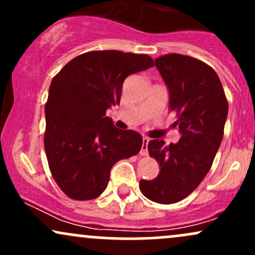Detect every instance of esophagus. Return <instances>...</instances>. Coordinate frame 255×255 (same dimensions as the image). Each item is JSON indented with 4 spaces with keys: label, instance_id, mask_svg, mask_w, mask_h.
Listing matches in <instances>:
<instances>
[{
    "label": "esophagus",
    "instance_id": "esophagus-1",
    "mask_svg": "<svg viewBox=\"0 0 255 255\" xmlns=\"http://www.w3.org/2000/svg\"><path fill=\"white\" fill-rule=\"evenodd\" d=\"M148 137L147 136H144L142 137V146H141V151H140V154L141 156H147L148 151H147V145H148Z\"/></svg>",
    "mask_w": 255,
    "mask_h": 255
}]
</instances>
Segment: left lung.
I'll return each mask as SVG.
<instances>
[{"label": "left lung", "instance_id": "1", "mask_svg": "<svg viewBox=\"0 0 255 255\" xmlns=\"http://www.w3.org/2000/svg\"><path fill=\"white\" fill-rule=\"evenodd\" d=\"M169 90V109L176 113V144L148 142V153L159 164L151 181L140 180L142 194L158 204H175L188 197L211 169L224 134L228 101L213 68L198 58L180 54L154 60Z\"/></svg>", "mask_w": 255, "mask_h": 255}]
</instances>
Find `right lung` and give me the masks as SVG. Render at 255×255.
I'll return each mask as SVG.
<instances>
[{
  "mask_svg": "<svg viewBox=\"0 0 255 255\" xmlns=\"http://www.w3.org/2000/svg\"><path fill=\"white\" fill-rule=\"evenodd\" d=\"M153 66L145 54L89 51L69 61L52 79L44 147L52 177L67 197H99L113 165L140 151L141 135L118 129L107 110L120 104L128 75Z\"/></svg>",
  "mask_w": 255,
  "mask_h": 255,
  "instance_id": "1",
  "label": "right lung"
}]
</instances>
